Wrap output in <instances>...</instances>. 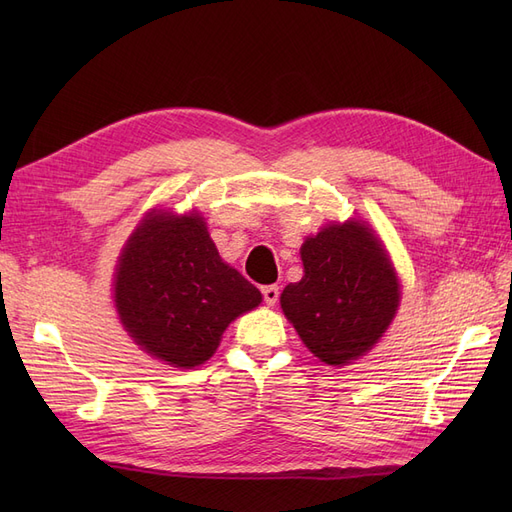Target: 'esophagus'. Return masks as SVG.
I'll use <instances>...</instances> for the list:
<instances>
[{
  "instance_id": "esophagus-1",
  "label": "esophagus",
  "mask_w": 512,
  "mask_h": 512,
  "mask_svg": "<svg viewBox=\"0 0 512 512\" xmlns=\"http://www.w3.org/2000/svg\"><path fill=\"white\" fill-rule=\"evenodd\" d=\"M262 297H265V303H267V305H275L277 299H280V288H277L275 284L262 286Z\"/></svg>"
}]
</instances>
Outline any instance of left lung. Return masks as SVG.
Here are the masks:
<instances>
[{
    "label": "left lung",
    "mask_w": 512,
    "mask_h": 512,
    "mask_svg": "<svg viewBox=\"0 0 512 512\" xmlns=\"http://www.w3.org/2000/svg\"><path fill=\"white\" fill-rule=\"evenodd\" d=\"M303 277L280 303L303 344L327 365L371 350L399 307V282L382 241L365 222L324 226L301 245Z\"/></svg>",
    "instance_id": "1"
}]
</instances>
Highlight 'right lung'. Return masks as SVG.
I'll use <instances>...</instances> for the list:
<instances>
[{
    "instance_id": "add662e5",
    "label": "right lung",
    "mask_w": 512,
    "mask_h": 512,
    "mask_svg": "<svg viewBox=\"0 0 512 512\" xmlns=\"http://www.w3.org/2000/svg\"><path fill=\"white\" fill-rule=\"evenodd\" d=\"M260 301V290L222 262L198 213L151 211L121 250L119 320L138 346L173 367L211 359L228 324Z\"/></svg>"
}]
</instances>
